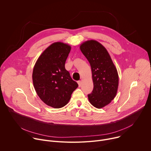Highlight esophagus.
Wrapping results in <instances>:
<instances>
[{"label": "esophagus", "instance_id": "esophagus-1", "mask_svg": "<svg viewBox=\"0 0 151 151\" xmlns=\"http://www.w3.org/2000/svg\"><path fill=\"white\" fill-rule=\"evenodd\" d=\"M78 85H79V87H80L81 86V81H78Z\"/></svg>", "mask_w": 151, "mask_h": 151}]
</instances>
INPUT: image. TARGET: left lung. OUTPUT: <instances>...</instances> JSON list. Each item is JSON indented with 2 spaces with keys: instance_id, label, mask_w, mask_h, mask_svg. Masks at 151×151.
<instances>
[{
  "instance_id": "1",
  "label": "left lung",
  "mask_w": 151,
  "mask_h": 151,
  "mask_svg": "<svg viewBox=\"0 0 151 151\" xmlns=\"http://www.w3.org/2000/svg\"><path fill=\"white\" fill-rule=\"evenodd\" d=\"M82 54L89 61L94 88L88 95L90 103L100 109L115 97L119 83L116 68L107 50L99 42L90 40L80 46Z\"/></svg>"
}]
</instances>
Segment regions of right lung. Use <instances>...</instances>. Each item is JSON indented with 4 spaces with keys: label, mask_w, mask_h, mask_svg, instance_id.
Masks as SVG:
<instances>
[{
    "label": "right lung",
    "mask_w": 151,
    "mask_h": 151,
    "mask_svg": "<svg viewBox=\"0 0 151 151\" xmlns=\"http://www.w3.org/2000/svg\"><path fill=\"white\" fill-rule=\"evenodd\" d=\"M71 47L61 42H54L43 52L33 70L35 91L47 105L61 108L68 104L78 84L65 69Z\"/></svg>",
    "instance_id": "add662e5"
}]
</instances>
